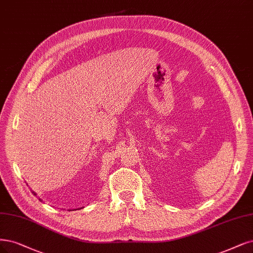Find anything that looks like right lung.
Returning <instances> with one entry per match:
<instances>
[{
    "instance_id": "1",
    "label": "right lung",
    "mask_w": 253,
    "mask_h": 253,
    "mask_svg": "<svg viewBox=\"0 0 253 253\" xmlns=\"http://www.w3.org/2000/svg\"><path fill=\"white\" fill-rule=\"evenodd\" d=\"M32 194L34 195V196H37V193H36V191H32ZM40 201L42 202V199H40ZM82 208H84V207H81V210H82ZM71 211V210H70ZM73 211H76V210H73Z\"/></svg>"
}]
</instances>
